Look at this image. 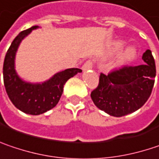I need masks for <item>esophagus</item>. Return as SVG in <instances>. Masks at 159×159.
I'll return each mask as SVG.
<instances>
[{"label": "esophagus", "mask_w": 159, "mask_h": 159, "mask_svg": "<svg viewBox=\"0 0 159 159\" xmlns=\"http://www.w3.org/2000/svg\"><path fill=\"white\" fill-rule=\"evenodd\" d=\"M91 68H93V62H92L91 60L85 62V63L84 64V65L82 66V69H83L84 71L89 70V69H91Z\"/></svg>", "instance_id": "1"}]
</instances>
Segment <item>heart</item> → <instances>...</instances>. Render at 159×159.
Masks as SVG:
<instances>
[{
    "label": "heart",
    "mask_w": 159,
    "mask_h": 159,
    "mask_svg": "<svg viewBox=\"0 0 159 159\" xmlns=\"http://www.w3.org/2000/svg\"><path fill=\"white\" fill-rule=\"evenodd\" d=\"M122 45L123 43L121 41L115 42V43H113V45H112L111 50H112V52H116V51L119 50V49L122 47ZM135 53H136V50H135L134 47L129 46V47L125 48V49L121 52V54L119 55L118 62H119V63H124V62H125V61L131 59V58L135 55Z\"/></svg>",
    "instance_id": "obj_1"
}]
</instances>
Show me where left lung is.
I'll use <instances>...</instances> for the list:
<instances>
[{
    "instance_id": "left-lung-1",
    "label": "left lung",
    "mask_w": 159,
    "mask_h": 159,
    "mask_svg": "<svg viewBox=\"0 0 159 159\" xmlns=\"http://www.w3.org/2000/svg\"><path fill=\"white\" fill-rule=\"evenodd\" d=\"M142 59L145 65L123 66L107 75L101 73L98 86L91 93V98L98 108L120 117L144 106L154 86L156 65L150 50L143 53Z\"/></svg>"
}]
</instances>
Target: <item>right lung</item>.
<instances>
[{
  "instance_id": "1",
  "label": "right lung",
  "mask_w": 159,
  "mask_h": 159,
  "mask_svg": "<svg viewBox=\"0 0 159 159\" xmlns=\"http://www.w3.org/2000/svg\"><path fill=\"white\" fill-rule=\"evenodd\" d=\"M37 28L38 26H33L15 37L8 49L3 63V82L10 100L16 108L34 116L53 108L61 98L66 81L82 72L78 68L66 69L40 84H32L21 79L15 71V54L21 42Z\"/></svg>"
}]
</instances>
